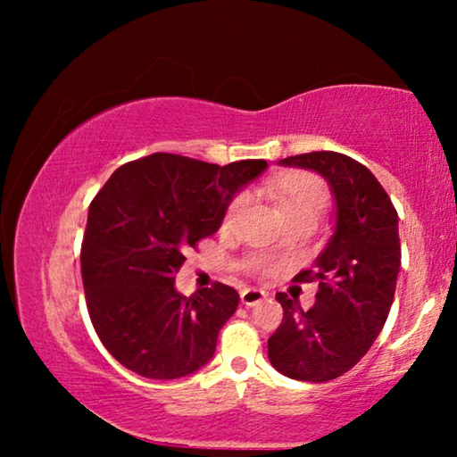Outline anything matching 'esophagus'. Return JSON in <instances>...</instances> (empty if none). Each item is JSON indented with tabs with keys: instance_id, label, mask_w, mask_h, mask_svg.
Returning a JSON list of instances; mask_svg holds the SVG:
<instances>
[{
	"instance_id": "obj_1",
	"label": "esophagus",
	"mask_w": 457,
	"mask_h": 457,
	"mask_svg": "<svg viewBox=\"0 0 457 457\" xmlns=\"http://www.w3.org/2000/svg\"><path fill=\"white\" fill-rule=\"evenodd\" d=\"M266 298H268V292L260 290V288H245L242 292V304H245V306H256Z\"/></svg>"
}]
</instances>
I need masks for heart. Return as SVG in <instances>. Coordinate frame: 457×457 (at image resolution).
<instances>
[{"instance_id":"1","label":"heart","mask_w":457,"mask_h":457,"mask_svg":"<svg viewBox=\"0 0 457 457\" xmlns=\"http://www.w3.org/2000/svg\"><path fill=\"white\" fill-rule=\"evenodd\" d=\"M268 195L276 204L284 221L296 218H311L314 221H319L328 205L327 187H324V183L320 179H316L312 175H292L286 177V179L276 181L268 187ZM245 207L247 195H237L228 207L226 218H223V226H234V223L242 218Z\"/></svg>"}]
</instances>
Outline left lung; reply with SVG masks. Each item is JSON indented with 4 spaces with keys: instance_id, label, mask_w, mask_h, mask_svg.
Segmentation results:
<instances>
[{
    "instance_id": "1",
    "label": "left lung",
    "mask_w": 457,
    "mask_h": 457,
    "mask_svg": "<svg viewBox=\"0 0 457 457\" xmlns=\"http://www.w3.org/2000/svg\"><path fill=\"white\" fill-rule=\"evenodd\" d=\"M319 173L335 199V229L298 282H319L303 311L278 292L282 324L268 338L272 367L296 381L337 378L365 357L389 316L401 270L399 218L377 177L346 154L316 151L278 161Z\"/></svg>"
}]
</instances>
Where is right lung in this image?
<instances>
[{"label":"right lung","mask_w":457,"mask_h":457,"mask_svg":"<svg viewBox=\"0 0 457 457\" xmlns=\"http://www.w3.org/2000/svg\"><path fill=\"white\" fill-rule=\"evenodd\" d=\"M264 159L226 167L154 153L119 167L96 193L82 242L90 320L106 351L133 373L171 381L212 361L239 294L221 282L183 296L185 250L220 229Z\"/></svg>","instance_id":"right-lung-1"}]
</instances>
